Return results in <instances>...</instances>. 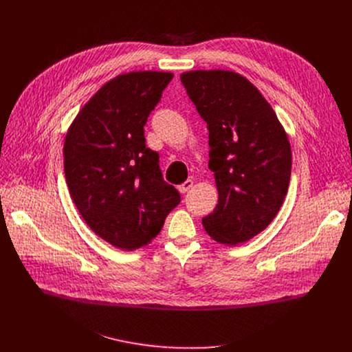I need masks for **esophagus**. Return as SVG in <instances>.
Returning <instances> with one entry per match:
<instances>
[{
  "label": "esophagus",
  "instance_id": "34e87169",
  "mask_svg": "<svg viewBox=\"0 0 352 352\" xmlns=\"http://www.w3.org/2000/svg\"><path fill=\"white\" fill-rule=\"evenodd\" d=\"M192 185H193V181H192V179H186L184 184L178 185V190H179L181 193H185V192H188V190L192 188Z\"/></svg>",
  "mask_w": 352,
  "mask_h": 352
}]
</instances>
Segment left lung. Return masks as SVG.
Listing matches in <instances>:
<instances>
[{
    "instance_id": "1",
    "label": "left lung",
    "mask_w": 352,
    "mask_h": 352,
    "mask_svg": "<svg viewBox=\"0 0 352 352\" xmlns=\"http://www.w3.org/2000/svg\"><path fill=\"white\" fill-rule=\"evenodd\" d=\"M199 116L208 124L219 204L202 219L219 243L238 245L277 216L291 177V144L274 110L245 76L224 69L181 74Z\"/></svg>"
}]
</instances>
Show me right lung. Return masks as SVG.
<instances>
[{"mask_svg":"<svg viewBox=\"0 0 352 352\" xmlns=\"http://www.w3.org/2000/svg\"><path fill=\"white\" fill-rule=\"evenodd\" d=\"M173 76L136 71L113 78L65 136L64 171L74 204L94 234L122 250L152 242L181 200L163 179L143 129Z\"/></svg>","mask_w":352,"mask_h":352,"instance_id":"right-lung-1","label":"right lung"}]
</instances>
